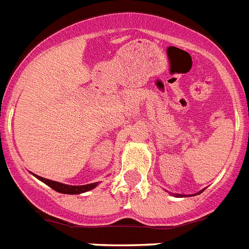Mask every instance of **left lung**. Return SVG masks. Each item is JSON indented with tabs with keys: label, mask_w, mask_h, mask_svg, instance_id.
Returning a JSON list of instances; mask_svg holds the SVG:
<instances>
[{
	"label": "left lung",
	"mask_w": 249,
	"mask_h": 249,
	"mask_svg": "<svg viewBox=\"0 0 249 249\" xmlns=\"http://www.w3.org/2000/svg\"><path fill=\"white\" fill-rule=\"evenodd\" d=\"M201 192H202V191H201ZM201 192H198V195H199V193H201ZM177 197H183V195H178Z\"/></svg>",
	"instance_id": "8db88e82"
}]
</instances>
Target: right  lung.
<instances>
[{
  "instance_id": "obj_1",
  "label": "right lung",
  "mask_w": 249,
  "mask_h": 249,
  "mask_svg": "<svg viewBox=\"0 0 249 249\" xmlns=\"http://www.w3.org/2000/svg\"><path fill=\"white\" fill-rule=\"evenodd\" d=\"M34 176L35 177L38 178L39 181H42L43 183H46L47 186H50L51 188L56 191V192L66 193V195H80V193L89 192V191L93 190L94 187H97V184H98V182H94V183L83 184V186H70V184L61 183V182L51 181V179L39 177V176H37V175H34Z\"/></svg>"
}]
</instances>
